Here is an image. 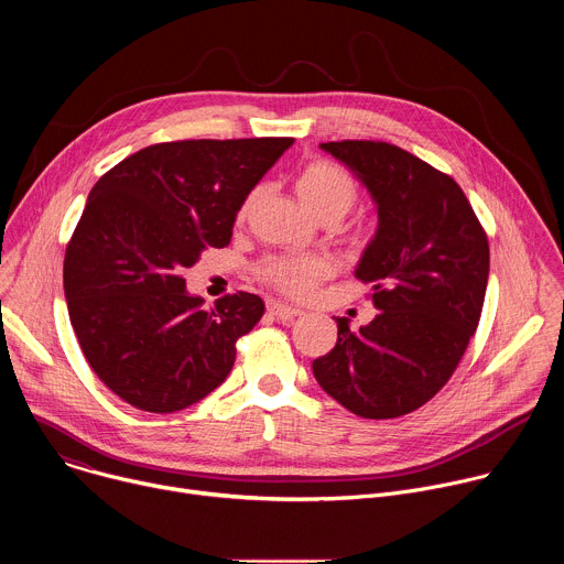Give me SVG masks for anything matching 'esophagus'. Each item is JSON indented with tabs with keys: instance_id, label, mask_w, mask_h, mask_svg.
I'll list each match as a JSON object with an SVG mask.
<instances>
[{
	"instance_id": "34e87169",
	"label": "esophagus",
	"mask_w": 564,
	"mask_h": 564,
	"mask_svg": "<svg viewBox=\"0 0 564 564\" xmlns=\"http://www.w3.org/2000/svg\"><path fill=\"white\" fill-rule=\"evenodd\" d=\"M268 310H270V314H274L281 321H292L301 314L299 307H292V305H285V303H279V301H268Z\"/></svg>"
}]
</instances>
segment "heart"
<instances>
[{
	"mask_svg": "<svg viewBox=\"0 0 564 564\" xmlns=\"http://www.w3.org/2000/svg\"><path fill=\"white\" fill-rule=\"evenodd\" d=\"M294 192L303 207L314 218H337L341 220L357 203V183L355 178L333 160L316 158L299 172L294 181ZM259 189L250 192L238 209V216L243 218L254 200ZM330 274V263L324 257H270L259 265V279L290 296H305L314 290V285Z\"/></svg>",
	"mask_w": 564,
	"mask_h": 564,
	"instance_id": "heart-1",
	"label": "heart"
}]
</instances>
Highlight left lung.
I'll list each match as a JSON object with an SVG mask.
<instances>
[{
    "label": "left lung",
    "mask_w": 564,
    "mask_h": 564,
    "mask_svg": "<svg viewBox=\"0 0 564 564\" xmlns=\"http://www.w3.org/2000/svg\"><path fill=\"white\" fill-rule=\"evenodd\" d=\"M368 187L379 229L357 279L379 314L350 330L312 372L344 409L366 420L409 415L455 372L477 330L489 281V238L462 187L406 149L381 140L324 142Z\"/></svg>",
    "instance_id": "obj_1"
}]
</instances>
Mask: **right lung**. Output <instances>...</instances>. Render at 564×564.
<instances>
[{
	"label": "right lung",
	"mask_w": 564,
	"mask_h": 564,
	"mask_svg": "<svg viewBox=\"0 0 564 564\" xmlns=\"http://www.w3.org/2000/svg\"><path fill=\"white\" fill-rule=\"evenodd\" d=\"M292 142H158L94 185L66 246L64 296L89 366L133 409L183 411L229 375L263 299L236 292L205 310L183 272L229 246L236 212Z\"/></svg>",
	"instance_id": "right-lung-1"
}]
</instances>
